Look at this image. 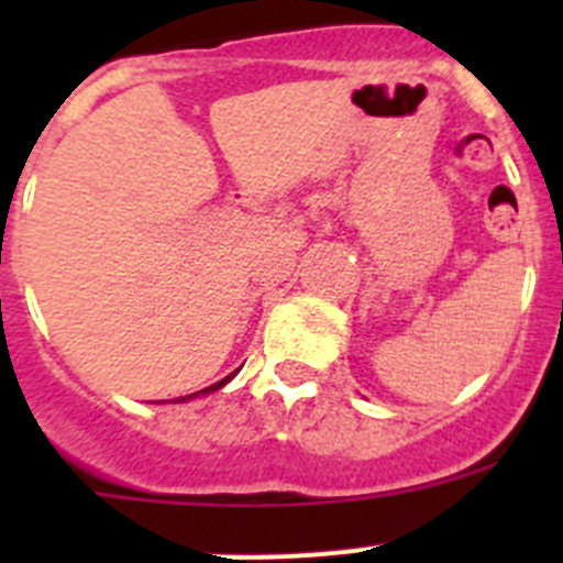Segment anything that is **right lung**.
Returning <instances> with one entry per match:
<instances>
[{"instance_id": "obj_1", "label": "right lung", "mask_w": 563, "mask_h": 563, "mask_svg": "<svg viewBox=\"0 0 563 563\" xmlns=\"http://www.w3.org/2000/svg\"><path fill=\"white\" fill-rule=\"evenodd\" d=\"M236 376V371L231 373V376H225L223 382H218V384H212V387H207V389H201V391H192V395H185V397H176L174 402H185V400H192V397H198V395H209V391H214V389H220V387H225V384L231 382V378Z\"/></svg>"}]
</instances>
